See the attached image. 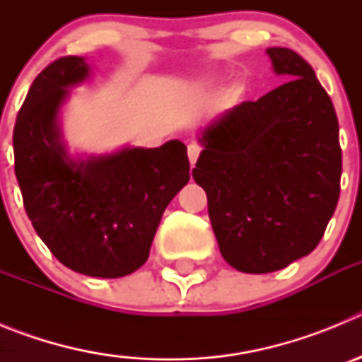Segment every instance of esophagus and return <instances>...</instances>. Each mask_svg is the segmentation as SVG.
Listing matches in <instances>:
<instances>
[{"mask_svg": "<svg viewBox=\"0 0 362 362\" xmlns=\"http://www.w3.org/2000/svg\"><path fill=\"white\" fill-rule=\"evenodd\" d=\"M199 153H201V146L199 145H196V143L188 145V159H190L192 166L196 165L197 158H199Z\"/></svg>", "mask_w": 362, "mask_h": 362, "instance_id": "obj_1", "label": "esophagus"}]
</instances>
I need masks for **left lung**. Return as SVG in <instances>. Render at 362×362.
<instances>
[{
	"mask_svg": "<svg viewBox=\"0 0 362 362\" xmlns=\"http://www.w3.org/2000/svg\"><path fill=\"white\" fill-rule=\"evenodd\" d=\"M267 54L288 81L212 121L192 172L221 255L245 274L281 270L319 245L343 170L335 108L313 69L290 49Z\"/></svg>",
	"mask_w": 362,
	"mask_h": 362,
	"instance_id": "1",
	"label": "left lung"
}]
</instances>
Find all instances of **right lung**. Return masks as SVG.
<instances>
[{"instance_id": "add662e5", "label": "right lung", "mask_w": 362, "mask_h": 362, "mask_svg": "<svg viewBox=\"0 0 362 362\" xmlns=\"http://www.w3.org/2000/svg\"><path fill=\"white\" fill-rule=\"evenodd\" d=\"M88 70L83 57L65 56L34 79L14 124V172L28 219L57 261L116 279L145 264L163 212L190 179V163L177 139L70 158L57 114L69 86Z\"/></svg>"}]
</instances>
